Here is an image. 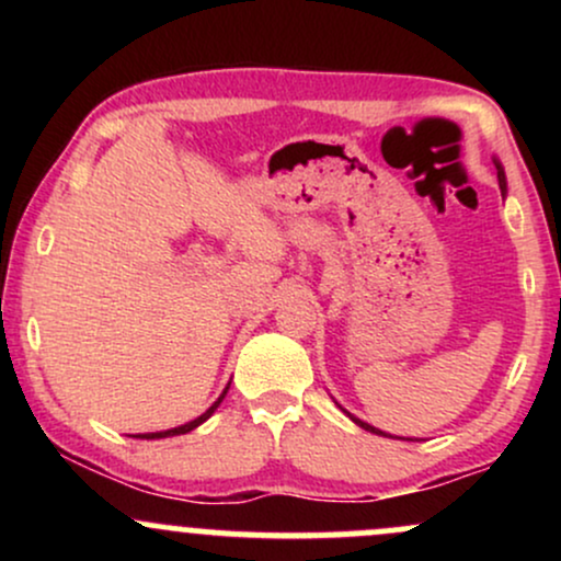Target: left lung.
I'll list each match as a JSON object with an SVG mask.
<instances>
[{
  "label": "left lung",
  "mask_w": 561,
  "mask_h": 561,
  "mask_svg": "<svg viewBox=\"0 0 561 561\" xmlns=\"http://www.w3.org/2000/svg\"><path fill=\"white\" fill-rule=\"evenodd\" d=\"M499 186H501V190H506V179H504V171H501V165H499ZM347 416H351V414H347ZM351 420H353V422H356V424H358V427L369 430V433L385 435V433H379V430H377V427H371V424H366V422H362V420H356V416H351ZM385 437H388V435H385Z\"/></svg>",
  "instance_id": "8db88e82"
}]
</instances>
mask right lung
Segmentation results:
<instances>
[{
	"mask_svg": "<svg viewBox=\"0 0 561 561\" xmlns=\"http://www.w3.org/2000/svg\"><path fill=\"white\" fill-rule=\"evenodd\" d=\"M224 396H227V390H224ZM224 396L218 398V401L210 405L208 411H205L203 416H197V420H192V422H186V424H182V427H173V430H165V433H147V435H134V437H147V440H156V437H169V435H184V433H190V430H195L197 424H203L205 420H208L210 414H214V411L218 409V403L224 401Z\"/></svg>",
	"mask_w": 561,
	"mask_h": 561,
	"instance_id": "1",
	"label": "right lung"
}]
</instances>
